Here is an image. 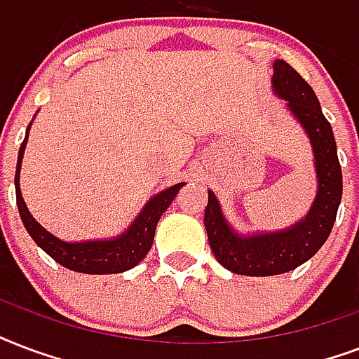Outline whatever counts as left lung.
Returning <instances> with one entry per match:
<instances>
[{
  "mask_svg": "<svg viewBox=\"0 0 359 359\" xmlns=\"http://www.w3.org/2000/svg\"><path fill=\"white\" fill-rule=\"evenodd\" d=\"M273 91L285 99L309 136L315 154L316 198L309 213L292 226L268 234H238L224 219L217 196L208 191L204 224L211 252L232 273L268 277L286 273L307 262L332 232L343 196V174L332 125L324 118L315 91L286 61L273 63Z\"/></svg>",
  "mask_w": 359,
  "mask_h": 359,
  "instance_id": "obj_1",
  "label": "left lung"
}]
</instances>
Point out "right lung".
Returning <instances> with one entry per match:
<instances>
[{
    "label": "right lung",
    "instance_id": "obj_1",
    "mask_svg": "<svg viewBox=\"0 0 359 359\" xmlns=\"http://www.w3.org/2000/svg\"><path fill=\"white\" fill-rule=\"evenodd\" d=\"M32 125V123H29ZM29 130V127H27ZM27 135L24 138L18 151V163H16V204L20 211V219L26 226L27 234L32 236L33 241L43 249L46 255L54 258L55 262L61 264L63 268L73 269L79 273H91V275H104V273H121L127 269L135 268L142 258L148 255L151 249L155 238V229L159 223L161 215L165 213L166 208L172 204V200L177 194V191L183 187V183H176L172 187L161 191L144 205L140 215L135 219V223L125 230L123 234L112 240H95V241H76L69 243L54 234H50L48 230H44L41 224L32 217V213L27 211V205L22 198L20 193V166L24 149H26Z\"/></svg>",
    "mask_w": 359,
    "mask_h": 359
}]
</instances>
